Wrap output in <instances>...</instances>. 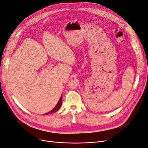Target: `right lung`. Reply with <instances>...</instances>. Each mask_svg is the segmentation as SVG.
<instances>
[{
  "mask_svg": "<svg viewBox=\"0 0 148 148\" xmlns=\"http://www.w3.org/2000/svg\"><path fill=\"white\" fill-rule=\"evenodd\" d=\"M62 104V97L61 96L60 99H59V101H58V103H57V104L56 105V106L50 112H47V113H46V114H45V115L48 114H49V113L52 114V113H54V112H57V111H58V110H59L60 108L61 107Z\"/></svg>",
  "mask_w": 148,
  "mask_h": 148,
  "instance_id": "add662e5",
  "label": "right lung"
}]
</instances>
